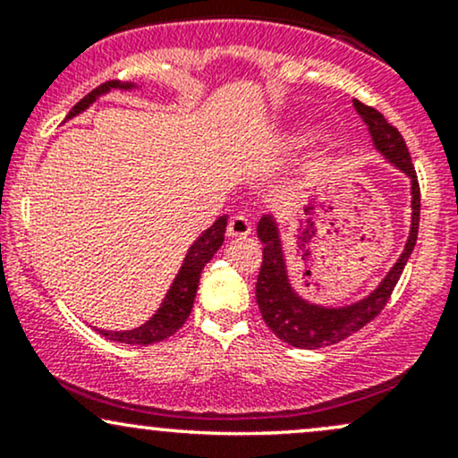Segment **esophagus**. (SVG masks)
I'll list each match as a JSON object with an SVG mask.
<instances>
[{
	"label": "esophagus",
	"instance_id": "1",
	"mask_svg": "<svg viewBox=\"0 0 458 458\" xmlns=\"http://www.w3.org/2000/svg\"><path fill=\"white\" fill-rule=\"evenodd\" d=\"M250 233H251V224L245 215H234V217L228 222V236H233V239H243V236H247Z\"/></svg>",
	"mask_w": 458,
	"mask_h": 458
}]
</instances>
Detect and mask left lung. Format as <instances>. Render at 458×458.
Returning a JSON list of instances; mask_svg holds the SVG:
<instances>
[{"instance_id":"1","label":"left lung","mask_w":458,"mask_h":458,"mask_svg":"<svg viewBox=\"0 0 458 458\" xmlns=\"http://www.w3.org/2000/svg\"><path fill=\"white\" fill-rule=\"evenodd\" d=\"M353 107L366 123L375 148L411 181V230H409V239L404 243L401 259L387 271V276L370 295L361 301L351 303V306L327 308L310 303L297 295L291 280H288L276 219H273V215H265L260 219L259 239L265 247H262V267L259 280H256V303H259L262 318L273 334L284 343L297 346V349H320V346L335 344L370 323L390 301L394 286L401 280V273L409 256H411L415 241H418L420 185L411 155H409L401 131L392 127L386 115L377 112L375 107H368L360 101H353Z\"/></svg>"}]
</instances>
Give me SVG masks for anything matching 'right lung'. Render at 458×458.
Listing matches in <instances>:
<instances>
[{"label":"right lung","instance_id":"1","mask_svg":"<svg viewBox=\"0 0 458 458\" xmlns=\"http://www.w3.org/2000/svg\"><path fill=\"white\" fill-rule=\"evenodd\" d=\"M135 83H123V81H107L103 86H98L97 90L79 101L75 107L71 109L66 115V120H71L72 115L86 112L90 105L97 101L98 97L107 94L109 90H135ZM225 225H228V215H222V217L215 222L211 228L204 230L202 234L193 241V245L189 247L185 260H182L181 271L176 273L174 282H172L170 291H167L165 299H163L161 308L157 310L152 317L146 320L140 327L129 329V331H105L97 329L98 334H103L107 340H114V343L123 344H133V346H148L155 343H161V340L170 338L172 334H176L178 329L185 325L193 308V299H196V291L199 284V273H202L204 265L217 254V250L224 243Z\"/></svg>","mask_w":458,"mask_h":458}]
</instances>
